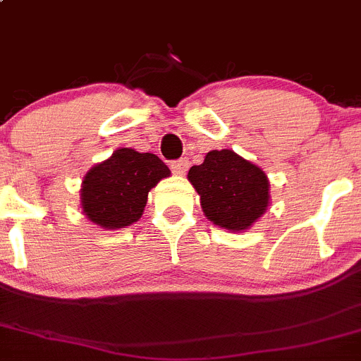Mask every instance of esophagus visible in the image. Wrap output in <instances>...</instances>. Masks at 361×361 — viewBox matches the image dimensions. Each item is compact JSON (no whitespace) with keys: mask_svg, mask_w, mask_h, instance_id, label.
<instances>
[{"mask_svg":"<svg viewBox=\"0 0 361 361\" xmlns=\"http://www.w3.org/2000/svg\"><path fill=\"white\" fill-rule=\"evenodd\" d=\"M187 169H188L187 159H178V161L171 162V171H173L174 174H178V176H183V174L187 173Z\"/></svg>","mask_w":361,"mask_h":361,"instance_id":"1","label":"esophagus"}]
</instances>
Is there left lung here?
Here are the masks:
<instances>
[{
  "mask_svg": "<svg viewBox=\"0 0 361 361\" xmlns=\"http://www.w3.org/2000/svg\"><path fill=\"white\" fill-rule=\"evenodd\" d=\"M188 181L206 218L233 233L250 228L270 206L267 173L233 150L207 152L202 164L188 171Z\"/></svg>",
  "mask_w": 361,
  "mask_h": 361,
  "instance_id": "1",
  "label": "left lung"
}]
</instances>
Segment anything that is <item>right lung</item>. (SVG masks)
<instances>
[{
	"instance_id": "add662e5",
	"label": "right lung",
	"mask_w": 361,
	"mask_h": 361,
	"mask_svg": "<svg viewBox=\"0 0 361 361\" xmlns=\"http://www.w3.org/2000/svg\"><path fill=\"white\" fill-rule=\"evenodd\" d=\"M169 174L157 155L135 149L114 150L82 178V214L104 230L131 226L142 218L149 192Z\"/></svg>"
}]
</instances>
